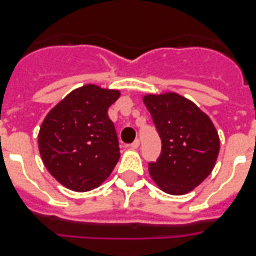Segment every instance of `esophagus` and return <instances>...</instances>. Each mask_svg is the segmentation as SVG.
Returning <instances> with one entry per match:
<instances>
[{
	"mask_svg": "<svg viewBox=\"0 0 256 256\" xmlns=\"http://www.w3.org/2000/svg\"><path fill=\"white\" fill-rule=\"evenodd\" d=\"M140 148V140H136L132 144H130V148H132V150H136V148Z\"/></svg>",
	"mask_w": 256,
	"mask_h": 256,
	"instance_id": "34e87169",
	"label": "esophagus"
}]
</instances>
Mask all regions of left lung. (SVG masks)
Segmentation results:
<instances>
[{"mask_svg": "<svg viewBox=\"0 0 256 256\" xmlns=\"http://www.w3.org/2000/svg\"><path fill=\"white\" fill-rule=\"evenodd\" d=\"M144 102L162 140L158 160L148 162L150 175L164 192L186 194L214 168L219 152L215 126L196 104L175 92L148 94Z\"/></svg>", "mask_w": 256, "mask_h": 256, "instance_id": "1", "label": "left lung"}]
</instances>
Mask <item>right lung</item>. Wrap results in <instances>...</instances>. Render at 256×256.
I'll list each match as a JSON object with an SVG mask.
<instances>
[{
    "mask_svg": "<svg viewBox=\"0 0 256 256\" xmlns=\"http://www.w3.org/2000/svg\"><path fill=\"white\" fill-rule=\"evenodd\" d=\"M118 90L85 85L46 116L38 134L40 154L49 172L73 191H90L112 174L120 142L108 110Z\"/></svg>",
    "mask_w": 256,
    "mask_h": 256,
    "instance_id": "obj_1",
    "label": "right lung"
}]
</instances>
